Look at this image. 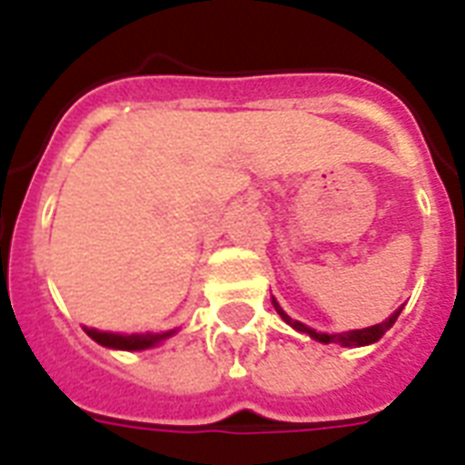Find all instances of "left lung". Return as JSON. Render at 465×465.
<instances>
[{"mask_svg": "<svg viewBox=\"0 0 465 465\" xmlns=\"http://www.w3.org/2000/svg\"><path fill=\"white\" fill-rule=\"evenodd\" d=\"M272 305H273V311L282 315L283 322L293 327L296 332L308 334L311 340L322 341V344H341V347H366V344H373V341H379L381 337H383V334H386L388 330L395 325V320H398V315L402 312V305H401V308H398V311H395L391 318H386L383 322H379V325L363 327V330H349V332H332V334H330V332H318V330H312V327L303 325L301 320L289 318L282 305L276 303V298H272Z\"/></svg>", "mask_w": 465, "mask_h": 465, "instance_id": "obj_1", "label": "left lung"}]
</instances>
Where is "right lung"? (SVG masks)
I'll list each match as a JSON object with an SVG mask.
<instances>
[{
    "label": "right lung",
    "mask_w": 465,
    "mask_h": 465,
    "mask_svg": "<svg viewBox=\"0 0 465 465\" xmlns=\"http://www.w3.org/2000/svg\"><path fill=\"white\" fill-rule=\"evenodd\" d=\"M84 332L106 349H121V351H143V349L160 347L162 341L169 340L172 334L179 332V327H172V330H160V332H102L96 327H84Z\"/></svg>",
    "instance_id": "right-lung-1"
}]
</instances>
